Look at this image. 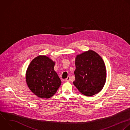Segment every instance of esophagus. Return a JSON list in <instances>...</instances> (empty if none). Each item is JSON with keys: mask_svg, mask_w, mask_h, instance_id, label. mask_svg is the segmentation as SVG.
<instances>
[{"mask_svg": "<svg viewBox=\"0 0 130 130\" xmlns=\"http://www.w3.org/2000/svg\"><path fill=\"white\" fill-rule=\"evenodd\" d=\"M66 81L67 82H69L70 81V76H68L66 79Z\"/></svg>", "mask_w": 130, "mask_h": 130, "instance_id": "34e87169", "label": "esophagus"}]
</instances>
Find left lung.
<instances>
[{"instance_id":"obj_1","label":"left lung","mask_w":130,"mask_h":130,"mask_svg":"<svg viewBox=\"0 0 130 130\" xmlns=\"http://www.w3.org/2000/svg\"><path fill=\"white\" fill-rule=\"evenodd\" d=\"M75 80L73 84L83 94L90 96L99 92L106 80V71L102 57L89 50L77 55L75 59Z\"/></svg>"}]
</instances>
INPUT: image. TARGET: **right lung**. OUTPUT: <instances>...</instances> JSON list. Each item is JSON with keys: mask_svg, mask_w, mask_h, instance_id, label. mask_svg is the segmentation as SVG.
Returning <instances> with one entry per match:
<instances>
[{"mask_svg": "<svg viewBox=\"0 0 130 130\" xmlns=\"http://www.w3.org/2000/svg\"><path fill=\"white\" fill-rule=\"evenodd\" d=\"M54 65L55 62L48 57L40 55L31 61L27 69V84L39 98H51L61 85V81L54 70Z\"/></svg>", "mask_w": 130, "mask_h": 130, "instance_id": "right-lung-1", "label": "right lung"}]
</instances>
